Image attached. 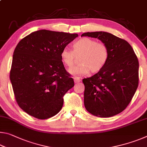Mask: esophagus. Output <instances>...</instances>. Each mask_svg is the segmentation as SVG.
I'll list each match as a JSON object with an SVG mask.
<instances>
[{
  "mask_svg": "<svg viewBox=\"0 0 147 147\" xmlns=\"http://www.w3.org/2000/svg\"><path fill=\"white\" fill-rule=\"evenodd\" d=\"M81 81V80L80 78H78V77H75V78H74V83H78L80 82Z\"/></svg>",
  "mask_w": 147,
  "mask_h": 147,
  "instance_id": "34e87169",
  "label": "esophagus"
}]
</instances>
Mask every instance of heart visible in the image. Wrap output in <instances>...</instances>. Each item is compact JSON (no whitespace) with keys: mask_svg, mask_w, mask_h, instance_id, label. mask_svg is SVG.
I'll list each match as a JSON object with an SVG mask.
<instances>
[{"mask_svg":"<svg viewBox=\"0 0 147 147\" xmlns=\"http://www.w3.org/2000/svg\"><path fill=\"white\" fill-rule=\"evenodd\" d=\"M80 64L69 70L73 76H80L96 73L105 66L109 57V51L105 44L99 43L93 39L83 38L73 45V51L65 47L61 51V58L66 67L71 68L75 62L76 57Z\"/></svg>","mask_w":147,"mask_h":147,"instance_id":"b5f03b06","label":"heart"}]
</instances>
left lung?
I'll return each instance as SVG.
<instances>
[{
	"instance_id": "1",
	"label": "left lung",
	"mask_w": 147,
	"mask_h": 147,
	"mask_svg": "<svg viewBox=\"0 0 147 147\" xmlns=\"http://www.w3.org/2000/svg\"><path fill=\"white\" fill-rule=\"evenodd\" d=\"M81 36L98 39L109 51L102 69L82 80L86 110L100 117L117 115L127 107L138 87V58L127 41L108 32H86Z\"/></svg>"
}]
</instances>
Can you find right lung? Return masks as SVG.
<instances>
[{"mask_svg": "<svg viewBox=\"0 0 147 147\" xmlns=\"http://www.w3.org/2000/svg\"><path fill=\"white\" fill-rule=\"evenodd\" d=\"M78 35L47 30L34 32L19 42L13 52L10 81L17 104L39 119L56 115L63 96L74 86L61 51Z\"/></svg>", "mask_w": 147, "mask_h": 147, "instance_id": "right-lung-1", "label": "right lung"}]
</instances>
